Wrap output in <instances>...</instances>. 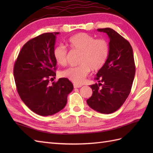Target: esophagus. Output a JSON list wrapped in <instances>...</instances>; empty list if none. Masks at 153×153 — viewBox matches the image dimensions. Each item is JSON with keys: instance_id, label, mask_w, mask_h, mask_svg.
<instances>
[{"instance_id": "obj_1", "label": "esophagus", "mask_w": 153, "mask_h": 153, "mask_svg": "<svg viewBox=\"0 0 153 153\" xmlns=\"http://www.w3.org/2000/svg\"><path fill=\"white\" fill-rule=\"evenodd\" d=\"M82 85H78V84H76L74 83V88H79V87H82Z\"/></svg>"}]
</instances>
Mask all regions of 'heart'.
<instances>
[{
	"instance_id": "obj_1",
	"label": "heart",
	"mask_w": 153,
	"mask_h": 153,
	"mask_svg": "<svg viewBox=\"0 0 153 153\" xmlns=\"http://www.w3.org/2000/svg\"><path fill=\"white\" fill-rule=\"evenodd\" d=\"M68 44L71 50L80 52L79 66L70 67L60 73L62 77L74 83L83 82L90 70L98 71L105 66L109 55V45L104 39H97L85 33H79L69 38ZM55 60L61 66L66 65L68 50L62 45L54 48Z\"/></svg>"
}]
</instances>
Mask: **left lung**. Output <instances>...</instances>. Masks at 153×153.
Here are the masks:
<instances>
[{"label": "left lung", "instance_id": "obj_1", "mask_svg": "<svg viewBox=\"0 0 153 153\" xmlns=\"http://www.w3.org/2000/svg\"><path fill=\"white\" fill-rule=\"evenodd\" d=\"M109 37V55L105 66L98 71V84L90 85L92 96L87 103L102 114L114 112L122 106L131 91L135 66L133 49L129 42L111 28L98 29Z\"/></svg>", "mask_w": 153, "mask_h": 153}]
</instances>
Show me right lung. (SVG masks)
Wrapping results in <instances>:
<instances>
[{
  "label": "right lung",
  "mask_w": 153,
  "mask_h": 153,
  "mask_svg": "<svg viewBox=\"0 0 153 153\" xmlns=\"http://www.w3.org/2000/svg\"><path fill=\"white\" fill-rule=\"evenodd\" d=\"M59 32L45 33L31 39L19 52L14 67L17 91L29 108L40 116L53 115L62 110L74 89L62 77L49 85L56 76V61L53 50Z\"/></svg>",
  "instance_id": "add662e5"
}]
</instances>
